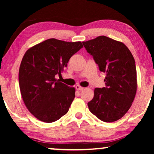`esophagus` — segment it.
Instances as JSON below:
<instances>
[{"label":"esophagus","mask_w":154,"mask_h":154,"mask_svg":"<svg viewBox=\"0 0 154 154\" xmlns=\"http://www.w3.org/2000/svg\"><path fill=\"white\" fill-rule=\"evenodd\" d=\"M75 89H76L77 90H82L84 89V88L83 87H81V85H77L76 86H75Z\"/></svg>","instance_id":"1"}]
</instances>
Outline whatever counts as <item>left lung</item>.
<instances>
[{
  "label": "left lung",
  "mask_w": 154,
  "mask_h": 154,
  "mask_svg": "<svg viewBox=\"0 0 154 154\" xmlns=\"http://www.w3.org/2000/svg\"><path fill=\"white\" fill-rule=\"evenodd\" d=\"M83 44L100 71L106 73V87L94 89V97L88 103L89 110L101 121H116L128 112L135 97L134 59L125 44L104 35Z\"/></svg>",
  "instance_id": "1"
}]
</instances>
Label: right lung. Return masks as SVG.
I'll use <instances>...</instances> for the list:
<instances>
[{"instance_id":"1","label":"right lung","mask_w":154,"mask_h":154,"mask_svg":"<svg viewBox=\"0 0 154 154\" xmlns=\"http://www.w3.org/2000/svg\"><path fill=\"white\" fill-rule=\"evenodd\" d=\"M83 48L81 41L50 38L29 48L19 70L22 100L40 121L52 123L68 112L75 97V88L61 83V75L71 57Z\"/></svg>"}]
</instances>
